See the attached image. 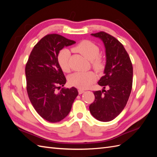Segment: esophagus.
Here are the masks:
<instances>
[{
	"label": "esophagus",
	"mask_w": 157,
	"mask_h": 157,
	"mask_svg": "<svg viewBox=\"0 0 157 157\" xmlns=\"http://www.w3.org/2000/svg\"><path fill=\"white\" fill-rule=\"evenodd\" d=\"M84 90H81V89H79V90H78L79 94H82V93H84Z\"/></svg>",
	"instance_id": "obj_1"
}]
</instances>
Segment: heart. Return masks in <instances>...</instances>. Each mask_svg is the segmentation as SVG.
Listing matches in <instances>:
<instances>
[{
	"label": "heart",
	"mask_w": 157,
	"mask_h": 157,
	"mask_svg": "<svg viewBox=\"0 0 157 157\" xmlns=\"http://www.w3.org/2000/svg\"><path fill=\"white\" fill-rule=\"evenodd\" d=\"M72 51L78 52L86 59L91 61L92 67L99 71L103 67L102 59L98 56L99 48L97 45L89 40H83L72 48ZM71 56L69 50L64 48L61 50L57 56V61L60 67L63 71L68 72L70 69L69 59ZM96 75L94 73L75 72L69 78L70 85L80 89L88 88L95 81Z\"/></svg>",
	"instance_id": "1"
}]
</instances>
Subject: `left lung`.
<instances>
[{
    "label": "left lung",
    "mask_w": 157,
    "mask_h": 157,
    "mask_svg": "<svg viewBox=\"0 0 157 157\" xmlns=\"http://www.w3.org/2000/svg\"><path fill=\"white\" fill-rule=\"evenodd\" d=\"M92 36L99 38L104 43L106 65L104 76L98 84L105 91H94V101L90 105L92 115L98 121H112L117 117L128 101L132 91L133 67L128 52L118 40L105 32Z\"/></svg>",
    "instance_id": "obj_1"
}]
</instances>
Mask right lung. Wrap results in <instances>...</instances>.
<instances>
[{"label":"right lung","instance_id":"obj_1","mask_svg":"<svg viewBox=\"0 0 157 157\" xmlns=\"http://www.w3.org/2000/svg\"><path fill=\"white\" fill-rule=\"evenodd\" d=\"M75 42L52 34L43 37L29 55L25 65L27 92L34 108L43 119L51 123L61 121L71 109L78 90L62 88L66 78L57 61L59 51Z\"/></svg>","mask_w":157,"mask_h":157}]
</instances>
